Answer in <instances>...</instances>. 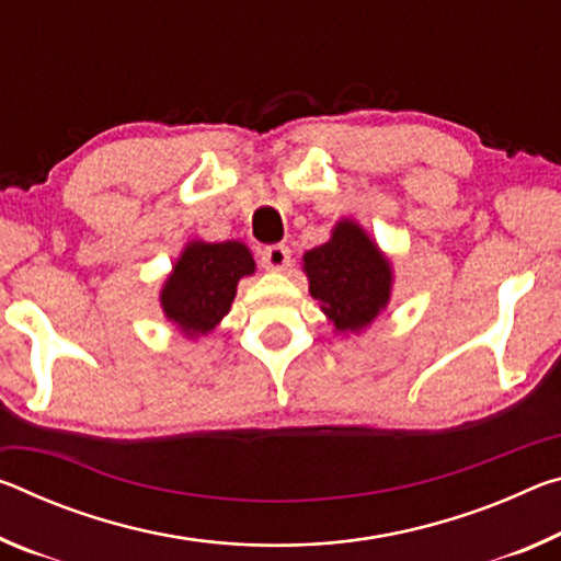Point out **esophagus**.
<instances>
[{
	"instance_id": "obj_1",
	"label": "esophagus",
	"mask_w": 561,
	"mask_h": 561,
	"mask_svg": "<svg viewBox=\"0 0 561 561\" xmlns=\"http://www.w3.org/2000/svg\"><path fill=\"white\" fill-rule=\"evenodd\" d=\"M291 262V252L284 244H272L262 249V266L266 272H284Z\"/></svg>"
}]
</instances>
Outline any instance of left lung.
Here are the masks:
<instances>
[{"label":"left lung","mask_w":561,"mask_h":561,"mask_svg":"<svg viewBox=\"0 0 561 561\" xmlns=\"http://www.w3.org/2000/svg\"><path fill=\"white\" fill-rule=\"evenodd\" d=\"M301 272L334 334H362L392 299V260L357 219L336 221L332 237L301 256Z\"/></svg>","instance_id":"8db88e82"}]
</instances>
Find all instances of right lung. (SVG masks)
Returning <instances> with one entry per match:
<instances>
[{"instance_id":"right-lung-1","label":"right lung","mask_w":561,"mask_h":561,"mask_svg":"<svg viewBox=\"0 0 561 561\" xmlns=\"http://www.w3.org/2000/svg\"><path fill=\"white\" fill-rule=\"evenodd\" d=\"M254 270V256L244 242L192 239L159 289V307L176 332L199 340L215 332L232 309L239 279L252 277Z\"/></svg>"}]
</instances>
